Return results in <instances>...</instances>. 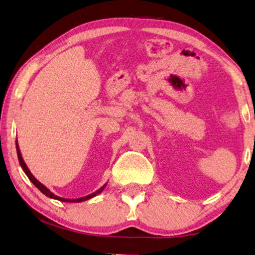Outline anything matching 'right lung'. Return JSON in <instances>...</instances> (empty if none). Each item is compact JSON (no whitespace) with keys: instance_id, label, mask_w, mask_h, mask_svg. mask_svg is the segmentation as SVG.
Instances as JSON below:
<instances>
[{"instance_id":"1","label":"right lung","mask_w":255,"mask_h":255,"mask_svg":"<svg viewBox=\"0 0 255 255\" xmlns=\"http://www.w3.org/2000/svg\"><path fill=\"white\" fill-rule=\"evenodd\" d=\"M16 150H17V156H18L19 164H20L21 168H23V171L25 172V174L27 175V178L30 179V181H32V184H33V185L35 186V187H37V188L39 189V191H40V192L42 193V194H45L46 196H48V198H51V199L62 201V202H70V203L83 202V201H87V200H89V199L93 198V196L100 194V193H102V192L104 191V188H105L106 185H107V184H105V185L103 186V187H100V188L98 189V191H96L95 193H92V194H89V195L83 196V198H80V199H64V198H60V196L53 194V193H52L51 191H49V189H48L47 187H46V186H44V185L41 184L40 181L37 180V179L34 178V175L31 173V171L28 170V167L26 166V164H25V162H24L23 157H21V153H20V150H19V146H18V143H17V141H16Z\"/></svg>"}]
</instances>
